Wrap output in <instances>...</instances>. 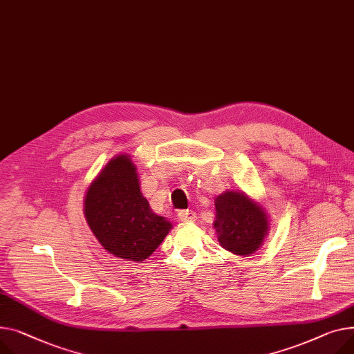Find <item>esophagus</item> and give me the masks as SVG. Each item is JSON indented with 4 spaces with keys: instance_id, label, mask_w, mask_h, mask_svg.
<instances>
[{
    "instance_id": "esophagus-1",
    "label": "esophagus",
    "mask_w": 354,
    "mask_h": 354,
    "mask_svg": "<svg viewBox=\"0 0 354 354\" xmlns=\"http://www.w3.org/2000/svg\"><path fill=\"white\" fill-rule=\"evenodd\" d=\"M178 218L183 223H192V222L196 221L198 216H196L195 212H192V210H180L178 214Z\"/></svg>"
}]
</instances>
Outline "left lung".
Wrapping results in <instances>:
<instances>
[{"label": "left lung", "instance_id": "1", "mask_svg": "<svg viewBox=\"0 0 354 354\" xmlns=\"http://www.w3.org/2000/svg\"><path fill=\"white\" fill-rule=\"evenodd\" d=\"M215 209L214 227L223 249L246 257L262 248L270 227L262 203L245 192L225 191L215 199Z\"/></svg>", "mask_w": 354, "mask_h": 354}]
</instances>
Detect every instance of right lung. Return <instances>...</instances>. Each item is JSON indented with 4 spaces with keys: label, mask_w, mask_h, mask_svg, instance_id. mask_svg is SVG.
Returning a JSON list of instances; mask_svg holds the SVG:
<instances>
[{
    "label": "right lung",
    "mask_w": 354,
    "mask_h": 354,
    "mask_svg": "<svg viewBox=\"0 0 354 354\" xmlns=\"http://www.w3.org/2000/svg\"><path fill=\"white\" fill-rule=\"evenodd\" d=\"M84 215L101 246L129 262H144L172 229L140 192L136 167L127 153L113 156L91 182Z\"/></svg>",
    "instance_id": "add662e5"
}]
</instances>
